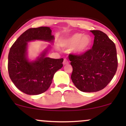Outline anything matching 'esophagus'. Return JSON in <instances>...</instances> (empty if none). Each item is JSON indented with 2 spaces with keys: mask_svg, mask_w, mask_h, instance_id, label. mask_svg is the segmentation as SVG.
<instances>
[{
  "mask_svg": "<svg viewBox=\"0 0 126 126\" xmlns=\"http://www.w3.org/2000/svg\"><path fill=\"white\" fill-rule=\"evenodd\" d=\"M68 63H69V61L67 60V59H64V60H63V64L66 65V64H67Z\"/></svg>",
  "mask_w": 126,
  "mask_h": 126,
  "instance_id": "34e87169",
  "label": "esophagus"
}]
</instances>
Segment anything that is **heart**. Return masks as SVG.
<instances>
[{
	"label": "heart",
	"mask_w": 126,
	"mask_h": 126,
	"mask_svg": "<svg viewBox=\"0 0 126 126\" xmlns=\"http://www.w3.org/2000/svg\"><path fill=\"white\" fill-rule=\"evenodd\" d=\"M91 38L87 35L83 36L80 33H76L69 37L64 42L66 47H73V51L81 53L86 51L91 44Z\"/></svg>",
	"instance_id": "heart-1"
}]
</instances>
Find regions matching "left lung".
Masks as SVG:
<instances>
[{
    "label": "left lung",
    "instance_id": "8db88e82",
    "mask_svg": "<svg viewBox=\"0 0 126 126\" xmlns=\"http://www.w3.org/2000/svg\"><path fill=\"white\" fill-rule=\"evenodd\" d=\"M91 31L95 36L92 48L80 55H69L73 67L72 82L79 90L85 92L104 89L112 80L118 67L114 42L99 30Z\"/></svg>",
    "mask_w": 126,
    "mask_h": 126
}]
</instances>
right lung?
<instances>
[{
  "instance_id": "right-lung-1",
  "label": "right lung",
  "mask_w": 126,
  "mask_h": 126,
  "mask_svg": "<svg viewBox=\"0 0 126 126\" xmlns=\"http://www.w3.org/2000/svg\"><path fill=\"white\" fill-rule=\"evenodd\" d=\"M54 36L49 27L27 30L13 44L8 55V72L16 87L28 95L44 93L50 87L54 73L63 67V59L46 57L45 50L35 61L27 58L28 42L39 40L52 41Z\"/></svg>"
}]
</instances>
